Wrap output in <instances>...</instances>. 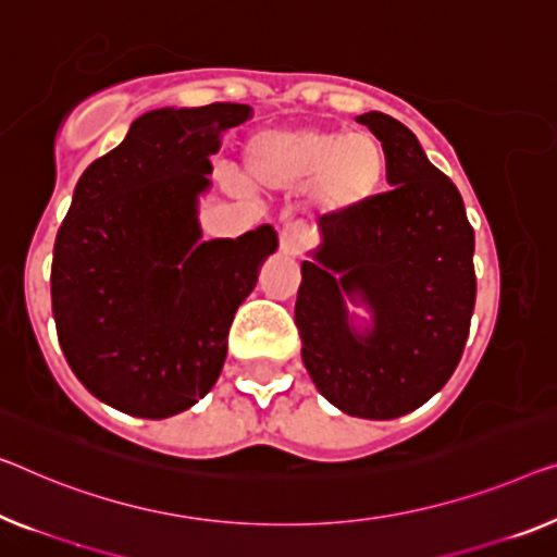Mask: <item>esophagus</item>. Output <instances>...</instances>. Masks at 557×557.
Masks as SVG:
<instances>
[{
	"label": "esophagus",
	"instance_id": "1",
	"mask_svg": "<svg viewBox=\"0 0 557 557\" xmlns=\"http://www.w3.org/2000/svg\"><path fill=\"white\" fill-rule=\"evenodd\" d=\"M302 245H305L302 232L297 230V227H285V230L280 232V252L285 255V257L300 255L302 252Z\"/></svg>",
	"mask_w": 557,
	"mask_h": 557
}]
</instances>
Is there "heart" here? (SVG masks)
Here are the masks:
<instances>
[{
    "label": "heart",
    "instance_id": "heart-1",
    "mask_svg": "<svg viewBox=\"0 0 557 557\" xmlns=\"http://www.w3.org/2000/svg\"><path fill=\"white\" fill-rule=\"evenodd\" d=\"M245 172L260 189L307 187L312 207L325 214H343L377 189L385 172V149L368 132L270 129L247 143Z\"/></svg>",
    "mask_w": 557,
    "mask_h": 557
}]
</instances>
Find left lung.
I'll return each instance as SVG.
<instances>
[{"mask_svg":"<svg viewBox=\"0 0 557 557\" xmlns=\"http://www.w3.org/2000/svg\"><path fill=\"white\" fill-rule=\"evenodd\" d=\"M358 122L383 143L389 189L322 218L295 322L320 393L355 418L393 420L428 403L462 358L475 310V232L458 187L403 122L383 112ZM345 296L373 312L364 333L349 325Z\"/></svg>","mask_w":557,"mask_h":557,"instance_id":"1","label":"left lung"}]
</instances>
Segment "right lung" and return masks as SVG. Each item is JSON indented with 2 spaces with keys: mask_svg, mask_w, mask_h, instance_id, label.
I'll return each instance as SVG.
<instances>
[{
  "mask_svg": "<svg viewBox=\"0 0 557 557\" xmlns=\"http://www.w3.org/2000/svg\"><path fill=\"white\" fill-rule=\"evenodd\" d=\"M250 117L235 102L152 110L74 187L49 277L54 325L74 375L112 408L170 418L218 383L277 235L199 243L197 197L222 132Z\"/></svg>",
  "mask_w": 557,
  "mask_h": 557,
  "instance_id": "add662e5",
  "label": "right lung"
}]
</instances>
